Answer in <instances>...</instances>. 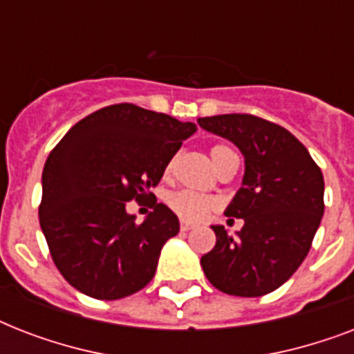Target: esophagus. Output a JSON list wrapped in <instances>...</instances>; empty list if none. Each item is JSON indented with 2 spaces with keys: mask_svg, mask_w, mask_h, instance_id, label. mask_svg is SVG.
Masks as SVG:
<instances>
[{
  "mask_svg": "<svg viewBox=\"0 0 354 354\" xmlns=\"http://www.w3.org/2000/svg\"><path fill=\"white\" fill-rule=\"evenodd\" d=\"M193 224H189V222H182V224H180V230H182V232H189V230H193Z\"/></svg>",
  "mask_w": 354,
  "mask_h": 354,
  "instance_id": "esophagus-1",
  "label": "esophagus"
}]
</instances>
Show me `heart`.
<instances>
[{"label":"heart","instance_id":"obj_1","mask_svg":"<svg viewBox=\"0 0 354 354\" xmlns=\"http://www.w3.org/2000/svg\"><path fill=\"white\" fill-rule=\"evenodd\" d=\"M230 152H233V150L224 147V145H215V147L209 150L213 165H218L222 158L226 154H230ZM169 205H171V209L174 211L180 218H183V221L200 222L204 221L205 216L215 209V200L207 198V196H202V194L191 193V191H180V193H174L169 196Z\"/></svg>","mask_w":354,"mask_h":354}]
</instances>
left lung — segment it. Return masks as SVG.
Listing matches in <instances>:
<instances>
[{
  "instance_id": "1",
  "label": "left lung",
  "mask_w": 354,
  "mask_h": 354,
  "mask_svg": "<svg viewBox=\"0 0 354 354\" xmlns=\"http://www.w3.org/2000/svg\"><path fill=\"white\" fill-rule=\"evenodd\" d=\"M207 132L244 156L241 189L224 211L244 226L200 259L205 277L224 294L259 297L277 290L305 261L324 216V174L308 150L279 124L248 113L198 119Z\"/></svg>"
}]
</instances>
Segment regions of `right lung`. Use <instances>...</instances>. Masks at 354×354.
Segmentation results:
<instances>
[{"instance_id":"obj_1","label":"right lung","mask_w":354,"mask_h":354,"mask_svg":"<svg viewBox=\"0 0 354 354\" xmlns=\"http://www.w3.org/2000/svg\"><path fill=\"white\" fill-rule=\"evenodd\" d=\"M194 132V122L133 104L102 108L69 128L44 165L40 204L41 232L69 285L104 301L149 285L180 222L156 204L136 224L127 202L160 183Z\"/></svg>"}]
</instances>
